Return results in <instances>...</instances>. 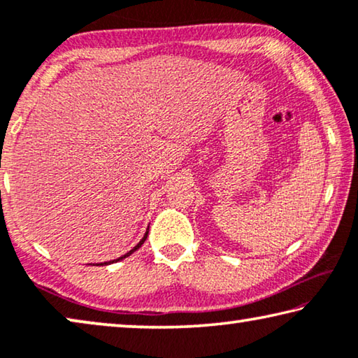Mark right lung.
<instances>
[{
	"label": "right lung",
	"mask_w": 358,
	"mask_h": 358,
	"mask_svg": "<svg viewBox=\"0 0 358 358\" xmlns=\"http://www.w3.org/2000/svg\"><path fill=\"white\" fill-rule=\"evenodd\" d=\"M146 238H148V231H146V234H145V238H143V239H141V241H140V243H138V244H136V246H135V248H133V249L130 250V252H127L125 255H122V257H119V259H117V260H110V262H104V264H98V265H108V264H112V262H119V260H122V259H125V257H128V255H130V254H133V252H135V250H136V249H140V248H141V244L146 241Z\"/></svg>",
	"instance_id": "add662e5"
}]
</instances>
